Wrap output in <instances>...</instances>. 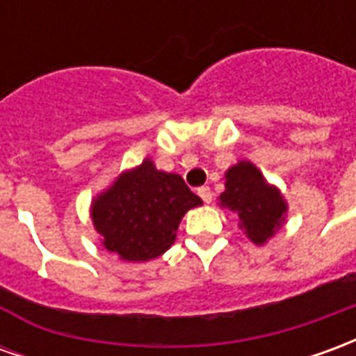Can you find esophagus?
Listing matches in <instances>:
<instances>
[{
    "label": "esophagus",
    "mask_w": 356,
    "mask_h": 356,
    "mask_svg": "<svg viewBox=\"0 0 356 356\" xmlns=\"http://www.w3.org/2000/svg\"><path fill=\"white\" fill-rule=\"evenodd\" d=\"M198 194H200V198L206 202V204H209V202L213 200V193H211L209 186H200V188H198Z\"/></svg>",
    "instance_id": "34e87169"
}]
</instances>
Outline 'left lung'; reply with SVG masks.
Segmentation results:
<instances>
[{"label": "left lung", "instance_id": "8db88e82", "mask_svg": "<svg viewBox=\"0 0 356 356\" xmlns=\"http://www.w3.org/2000/svg\"><path fill=\"white\" fill-rule=\"evenodd\" d=\"M225 193L219 206L236 213L240 229L254 244H265L282 227L286 202L276 186L268 185L252 162H238L225 173Z\"/></svg>", "mask_w": 356, "mask_h": 356}]
</instances>
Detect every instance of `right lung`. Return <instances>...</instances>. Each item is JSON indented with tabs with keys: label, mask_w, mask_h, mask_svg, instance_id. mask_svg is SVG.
Listing matches in <instances>:
<instances>
[{
	"label": "right lung",
	"mask_w": 356,
	"mask_h": 356,
	"mask_svg": "<svg viewBox=\"0 0 356 356\" xmlns=\"http://www.w3.org/2000/svg\"><path fill=\"white\" fill-rule=\"evenodd\" d=\"M196 206L202 198L181 175L156 170L147 158L95 198L91 219L108 252L124 261H148L170 250L183 216Z\"/></svg>",
	"instance_id": "right-lung-1"
}]
</instances>
